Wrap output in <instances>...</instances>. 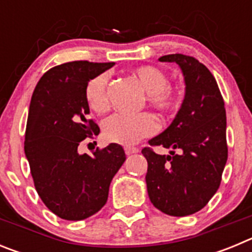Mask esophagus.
Wrapping results in <instances>:
<instances>
[{"instance_id":"1","label":"esophagus","mask_w":252,"mask_h":252,"mask_svg":"<svg viewBox=\"0 0 252 252\" xmlns=\"http://www.w3.org/2000/svg\"><path fill=\"white\" fill-rule=\"evenodd\" d=\"M125 153L127 154V155H131V154H136V153H139V149L132 148V146H126V148H125Z\"/></svg>"}]
</instances>
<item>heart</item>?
<instances>
[{
  "instance_id": "1",
  "label": "heart",
  "mask_w": 252,
  "mask_h": 252,
  "mask_svg": "<svg viewBox=\"0 0 252 252\" xmlns=\"http://www.w3.org/2000/svg\"><path fill=\"white\" fill-rule=\"evenodd\" d=\"M142 88L146 91L148 101L161 112L175 110L180 104V94L169 84V78L157 66L145 65L132 72ZM108 74L95 75L86 86V99L88 106L95 112H104L108 108ZM158 121L151 113L141 112L136 115L113 113L103 121V135L107 141L131 145L144 137L157 132Z\"/></svg>"
}]
</instances>
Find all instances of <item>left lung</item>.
<instances>
[{"label":"left lung","instance_id":"8db88e82","mask_svg":"<svg viewBox=\"0 0 252 252\" xmlns=\"http://www.w3.org/2000/svg\"><path fill=\"white\" fill-rule=\"evenodd\" d=\"M160 62H175L186 81V97L174 121L150 146L174 149L159 155L144 148L148 160L146 186L154 207L183 217L201 211L220 188L227 161L226 110L212 73L195 58L169 54ZM180 153L175 154V150Z\"/></svg>","mask_w":252,"mask_h":252}]
</instances>
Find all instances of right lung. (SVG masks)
Here are the masks:
<instances>
[{"mask_svg":"<svg viewBox=\"0 0 252 252\" xmlns=\"http://www.w3.org/2000/svg\"><path fill=\"white\" fill-rule=\"evenodd\" d=\"M113 63L75 60L49 69L31 97L25 154L37 194L58 217L81 221L106 204L112 178L126 155L110 144L93 155L79 154L84 139L99 133L88 119L87 83Z\"/></svg>","mask_w":252,"mask_h":252,"instance_id":"1","label":"right lung"}]
</instances>
